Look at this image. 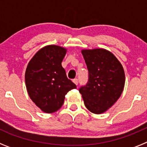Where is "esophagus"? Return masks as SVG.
Segmentation results:
<instances>
[{
  "label": "esophagus",
  "mask_w": 147,
  "mask_h": 147,
  "mask_svg": "<svg viewBox=\"0 0 147 147\" xmlns=\"http://www.w3.org/2000/svg\"><path fill=\"white\" fill-rule=\"evenodd\" d=\"M73 82H74L75 85H78V83H79V80H78V79H74V80H73Z\"/></svg>",
  "instance_id": "obj_1"
}]
</instances>
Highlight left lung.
Returning a JSON list of instances; mask_svg holds the SVG:
<instances>
[{"label": "left lung", "instance_id": "8db88e82", "mask_svg": "<svg viewBox=\"0 0 147 147\" xmlns=\"http://www.w3.org/2000/svg\"><path fill=\"white\" fill-rule=\"evenodd\" d=\"M88 70V81L80 88L85 107L95 114L107 111L124 90L125 75L117 58L102 49L82 51Z\"/></svg>", "mask_w": 147, "mask_h": 147}]
</instances>
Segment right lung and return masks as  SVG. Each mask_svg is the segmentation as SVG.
Returning <instances> with one entry per match:
<instances>
[{
	"label": "right lung",
	"instance_id": "obj_1",
	"mask_svg": "<svg viewBox=\"0 0 147 147\" xmlns=\"http://www.w3.org/2000/svg\"><path fill=\"white\" fill-rule=\"evenodd\" d=\"M65 54L66 49L58 45L45 46L35 54L26 70V85L29 97L47 113L59 110L67 92L76 88L67 79L61 64Z\"/></svg>",
	"mask_w": 147,
	"mask_h": 147
}]
</instances>
